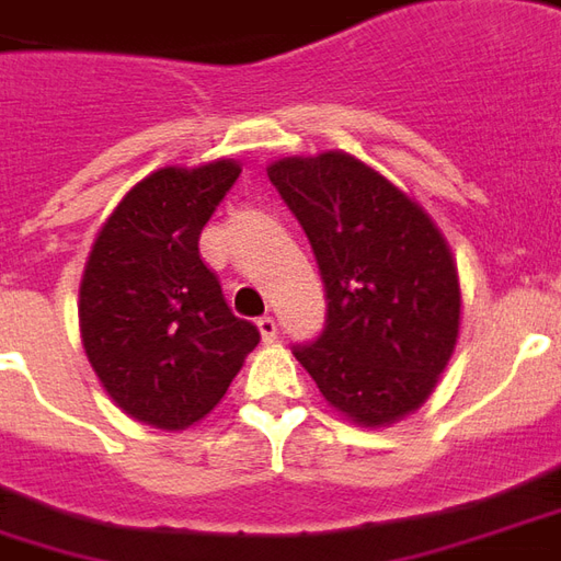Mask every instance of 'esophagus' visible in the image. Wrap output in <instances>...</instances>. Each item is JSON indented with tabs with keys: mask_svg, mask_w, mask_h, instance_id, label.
<instances>
[{
	"mask_svg": "<svg viewBox=\"0 0 561 561\" xmlns=\"http://www.w3.org/2000/svg\"><path fill=\"white\" fill-rule=\"evenodd\" d=\"M259 327V335H262V342H272L274 335H277V323H274L272 314H265V318L256 320Z\"/></svg>",
	"mask_w": 561,
	"mask_h": 561,
	"instance_id": "esophagus-1",
	"label": "esophagus"
}]
</instances>
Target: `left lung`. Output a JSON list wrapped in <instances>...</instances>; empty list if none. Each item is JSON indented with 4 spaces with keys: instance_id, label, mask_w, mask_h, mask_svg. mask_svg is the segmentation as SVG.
<instances>
[{
    "instance_id": "left-lung-1",
    "label": "left lung",
    "mask_w": 561,
    "mask_h": 561,
    "mask_svg": "<svg viewBox=\"0 0 561 561\" xmlns=\"http://www.w3.org/2000/svg\"><path fill=\"white\" fill-rule=\"evenodd\" d=\"M268 180L311 241L327 327L293 345L332 409L381 427L415 412L446 369L461 323L458 265L405 192L347 152L280 158Z\"/></svg>"
}]
</instances>
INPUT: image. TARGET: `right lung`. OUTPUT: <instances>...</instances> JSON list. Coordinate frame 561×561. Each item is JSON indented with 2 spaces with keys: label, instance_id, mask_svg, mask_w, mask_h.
I'll return each mask as SVG.
<instances>
[{
  "label": "right lung",
  "instance_id": "1",
  "mask_svg": "<svg viewBox=\"0 0 561 561\" xmlns=\"http://www.w3.org/2000/svg\"><path fill=\"white\" fill-rule=\"evenodd\" d=\"M238 176L229 158L149 173L103 222L81 274V345L100 385L161 431L204 419L259 345L198 253L201 229Z\"/></svg>",
  "mask_w": 561,
  "mask_h": 561
}]
</instances>
